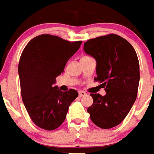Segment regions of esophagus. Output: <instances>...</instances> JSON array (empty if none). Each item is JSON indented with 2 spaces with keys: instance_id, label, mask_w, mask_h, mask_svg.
Listing matches in <instances>:
<instances>
[{
  "instance_id": "34e87169",
  "label": "esophagus",
  "mask_w": 154,
  "mask_h": 154,
  "mask_svg": "<svg viewBox=\"0 0 154 154\" xmlns=\"http://www.w3.org/2000/svg\"><path fill=\"white\" fill-rule=\"evenodd\" d=\"M86 94L84 92V91H79V97H83V96H85Z\"/></svg>"
}]
</instances>
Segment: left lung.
I'll return each instance as SVG.
<instances>
[{"label": "left lung", "instance_id": "left-lung-1", "mask_svg": "<svg viewBox=\"0 0 154 154\" xmlns=\"http://www.w3.org/2000/svg\"><path fill=\"white\" fill-rule=\"evenodd\" d=\"M83 49L97 62L94 79L106 92L105 96L91 94L94 102L87 112L97 127L113 128L124 120L136 100L140 80L136 52L128 41L116 34L90 39Z\"/></svg>", "mask_w": 154, "mask_h": 154}]
</instances>
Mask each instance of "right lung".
Instances as JSON below:
<instances>
[{"label": "right lung", "instance_id": "1", "mask_svg": "<svg viewBox=\"0 0 154 154\" xmlns=\"http://www.w3.org/2000/svg\"><path fill=\"white\" fill-rule=\"evenodd\" d=\"M82 44L42 34L30 41L20 57L18 72L21 95L30 119L39 128L54 130L63 124L70 105L78 97L71 89L63 92L56 78Z\"/></svg>", "mask_w": 154, "mask_h": 154}]
</instances>
